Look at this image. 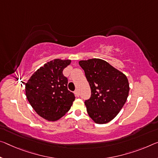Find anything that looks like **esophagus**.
<instances>
[{
    "instance_id": "34e87169",
    "label": "esophagus",
    "mask_w": 158,
    "mask_h": 158,
    "mask_svg": "<svg viewBox=\"0 0 158 158\" xmlns=\"http://www.w3.org/2000/svg\"><path fill=\"white\" fill-rule=\"evenodd\" d=\"M74 94L77 97L79 96V92L78 90H76V91H74Z\"/></svg>"
}]
</instances>
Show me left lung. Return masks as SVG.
<instances>
[{
  "label": "left lung",
  "mask_w": 158,
  "mask_h": 158,
  "mask_svg": "<svg viewBox=\"0 0 158 158\" xmlns=\"http://www.w3.org/2000/svg\"><path fill=\"white\" fill-rule=\"evenodd\" d=\"M90 85L91 96L84 102L89 117L97 124L113 119L127 101L129 85L127 77L101 59L79 62Z\"/></svg>",
  "instance_id": "8db88e82"
}]
</instances>
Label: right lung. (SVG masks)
<instances>
[{"instance_id":"right-lung-1","label":"right lung","mask_w":158,"mask_h":158,"mask_svg":"<svg viewBox=\"0 0 158 158\" xmlns=\"http://www.w3.org/2000/svg\"><path fill=\"white\" fill-rule=\"evenodd\" d=\"M70 60L55 59L32 74L25 84L27 100L37 114L49 121L59 119L69 110L75 99L67 89L63 69Z\"/></svg>"}]
</instances>
